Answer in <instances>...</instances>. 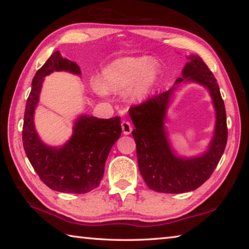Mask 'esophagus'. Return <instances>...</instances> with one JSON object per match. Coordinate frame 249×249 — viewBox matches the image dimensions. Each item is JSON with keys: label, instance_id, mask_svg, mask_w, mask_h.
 Masks as SVG:
<instances>
[{"label": "esophagus", "instance_id": "1", "mask_svg": "<svg viewBox=\"0 0 249 249\" xmlns=\"http://www.w3.org/2000/svg\"><path fill=\"white\" fill-rule=\"evenodd\" d=\"M122 129H123V133L125 135H128L132 133V125H130V123L127 121L122 122Z\"/></svg>", "mask_w": 249, "mask_h": 249}]
</instances>
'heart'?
Returning <instances> with one entry per match:
<instances>
[{
	"instance_id": "1",
	"label": "heart",
	"mask_w": 249,
	"mask_h": 249,
	"mask_svg": "<svg viewBox=\"0 0 249 249\" xmlns=\"http://www.w3.org/2000/svg\"><path fill=\"white\" fill-rule=\"evenodd\" d=\"M158 65L149 57H125L109 64L100 75V88L104 91L127 89L135 100H144L149 93Z\"/></svg>"
}]
</instances>
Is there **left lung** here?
Segmentation results:
<instances>
[{
  "mask_svg": "<svg viewBox=\"0 0 249 249\" xmlns=\"http://www.w3.org/2000/svg\"><path fill=\"white\" fill-rule=\"evenodd\" d=\"M185 65L182 78L199 82L210 90L216 109V126L210 149L193 159L179 158L172 154L163 129L165 113L174 88L149 96L137 105H132L129 115L135 129L138 168L148 188L161 193H183L196 190L213 174L224 153L227 142V124L224 101L215 77L200 57L192 56Z\"/></svg>",
  "mask_w": 249,
  "mask_h": 249,
  "instance_id": "obj_1",
  "label": "left lung"
}]
</instances>
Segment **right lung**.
Returning a JSON list of instances; mask_svg holds the SVG:
<instances>
[{
	"label": "right lung",
	"mask_w": 249,
	"mask_h": 249,
	"mask_svg": "<svg viewBox=\"0 0 249 249\" xmlns=\"http://www.w3.org/2000/svg\"><path fill=\"white\" fill-rule=\"evenodd\" d=\"M70 71L81 74L79 66L56 52L37 71L25 107L23 146L29 162L48 188L65 193H87L99 187L109 150L122 133L121 117L108 120L81 116L73 136L61 148L43 144L34 128V109L38 102L43 80L53 71Z\"/></svg>",
	"instance_id": "add662e5"
}]
</instances>
